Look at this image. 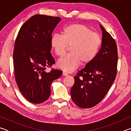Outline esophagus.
<instances>
[{
	"label": "esophagus",
	"mask_w": 131,
	"mask_h": 131,
	"mask_svg": "<svg viewBox=\"0 0 131 131\" xmlns=\"http://www.w3.org/2000/svg\"><path fill=\"white\" fill-rule=\"evenodd\" d=\"M62 75H63V76H68V74L67 73L63 72V73H62Z\"/></svg>",
	"instance_id": "esophagus-1"
}]
</instances>
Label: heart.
Returning <instances> with one entry per match:
<instances>
[{"mask_svg":"<svg viewBox=\"0 0 131 131\" xmlns=\"http://www.w3.org/2000/svg\"><path fill=\"white\" fill-rule=\"evenodd\" d=\"M50 44L58 57H62L70 47V54L59 59L57 66L66 72H71L80 63L86 65L94 60L100 48L102 39L87 26L73 24L63 28L62 36L53 35Z\"/></svg>","mask_w":131,"mask_h":131,"instance_id":"b5f03b06","label":"heart"}]
</instances>
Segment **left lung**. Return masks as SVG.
Returning a JSON list of instances; mask_svg holds the SVG:
<instances>
[{"mask_svg":"<svg viewBox=\"0 0 131 131\" xmlns=\"http://www.w3.org/2000/svg\"><path fill=\"white\" fill-rule=\"evenodd\" d=\"M101 47L95 59L74 76L71 97L79 107H92L102 100L116 79L118 52L116 41L100 25Z\"/></svg>","mask_w":131,"mask_h":131,"instance_id":"8db88e82","label":"left lung"}]
</instances>
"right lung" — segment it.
<instances>
[{"label":"right lung","mask_w":131,"mask_h":131,"mask_svg":"<svg viewBox=\"0 0 131 131\" xmlns=\"http://www.w3.org/2000/svg\"><path fill=\"white\" fill-rule=\"evenodd\" d=\"M61 20L58 17L36 14L21 26L13 52L15 79L19 90L30 102L41 103L50 97L52 82L60 70L46 69L54 64L50 51L52 33Z\"/></svg>","instance_id":"add662e5"}]
</instances>
